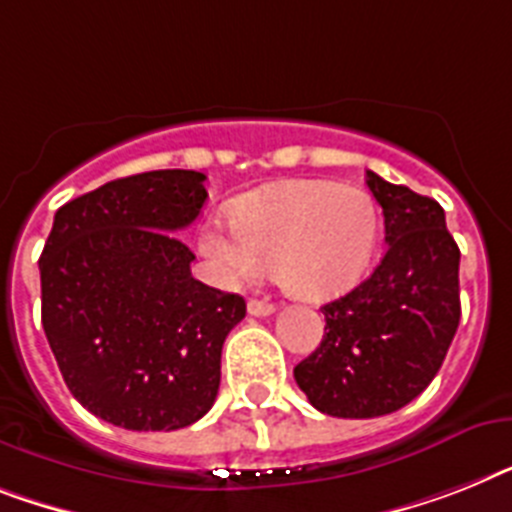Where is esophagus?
Instances as JSON below:
<instances>
[{"instance_id": "obj_1", "label": "esophagus", "mask_w": 512, "mask_h": 512, "mask_svg": "<svg viewBox=\"0 0 512 512\" xmlns=\"http://www.w3.org/2000/svg\"><path fill=\"white\" fill-rule=\"evenodd\" d=\"M248 314H251V316H269V314H274V303L259 301V298H251V301H248Z\"/></svg>"}]
</instances>
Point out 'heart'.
<instances>
[{
	"instance_id": "1",
	"label": "heart",
	"mask_w": 512,
	"mask_h": 512,
	"mask_svg": "<svg viewBox=\"0 0 512 512\" xmlns=\"http://www.w3.org/2000/svg\"><path fill=\"white\" fill-rule=\"evenodd\" d=\"M235 232L204 225L198 246L227 282H251L264 266L301 301H329L361 280L379 240V209L356 185L295 180L256 190L235 206Z\"/></svg>"
}]
</instances>
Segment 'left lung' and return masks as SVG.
Masks as SVG:
<instances>
[{
	"instance_id": "obj_1",
	"label": "left lung",
	"mask_w": 512,
	"mask_h": 512,
	"mask_svg": "<svg viewBox=\"0 0 512 512\" xmlns=\"http://www.w3.org/2000/svg\"><path fill=\"white\" fill-rule=\"evenodd\" d=\"M382 206L384 251L371 277L322 308L319 348L293 369L316 411L374 418L400 411L437 377L460 322V251L445 209L366 172Z\"/></svg>"
}]
</instances>
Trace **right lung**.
Masks as SVG:
<instances>
[{
    "mask_svg": "<svg viewBox=\"0 0 512 512\" xmlns=\"http://www.w3.org/2000/svg\"><path fill=\"white\" fill-rule=\"evenodd\" d=\"M206 175L120 177L59 206L38 259L41 324L67 390L107 424L172 432L217 400L235 293L190 274L177 232L201 214Z\"/></svg>",
    "mask_w": 512,
    "mask_h": 512,
    "instance_id": "right-lung-1",
    "label": "right lung"
}]
</instances>
